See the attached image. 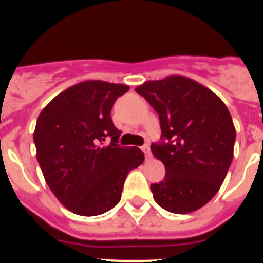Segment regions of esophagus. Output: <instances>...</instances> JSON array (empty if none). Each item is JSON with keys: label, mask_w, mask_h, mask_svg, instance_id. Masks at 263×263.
Instances as JSON below:
<instances>
[{"label": "esophagus", "mask_w": 263, "mask_h": 263, "mask_svg": "<svg viewBox=\"0 0 263 263\" xmlns=\"http://www.w3.org/2000/svg\"><path fill=\"white\" fill-rule=\"evenodd\" d=\"M142 152L145 153L146 159H150V158H152V152H150V146H148V145L142 146Z\"/></svg>", "instance_id": "34e87169"}]
</instances>
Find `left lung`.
<instances>
[{
    "label": "left lung",
    "mask_w": 263,
    "mask_h": 263,
    "mask_svg": "<svg viewBox=\"0 0 263 263\" xmlns=\"http://www.w3.org/2000/svg\"><path fill=\"white\" fill-rule=\"evenodd\" d=\"M136 92L159 115L162 129L152 152L166 175L150 185L154 200L168 212H195L217 194L233 160L231 113L217 95L185 76L146 81Z\"/></svg>",
    "instance_id": "8db88e82"
}]
</instances>
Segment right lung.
<instances>
[{
  "instance_id": "obj_1",
  "label": "right lung",
  "mask_w": 263,
  "mask_h": 263,
  "mask_svg": "<svg viewBox=\"0 0 263 263\" xmlns=\"http://www.w3.org/2000/svg\"><path fill=\"white\" fill-rule=\"evenodd\" d=\"M129 85L88 80L53 97L34 132L36 159L52 194L67 210L97 216L121 200L125 179L143 163L138 147H121L111 106ZM106 136L112 142L103 145Z\"/></svg>"
}]
</instances>
